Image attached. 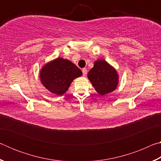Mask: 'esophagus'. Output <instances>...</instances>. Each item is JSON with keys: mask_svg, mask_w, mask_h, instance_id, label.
<instances>
[{"mask_svg": "<svg viewBox=\"0 0 161 161\" xmlns=\"http://www.w3.org/2000/svg\"><path fill=\"white\" fill-rule=\"evenodd\" d=\"M82 73H83L84 77H86V75L87 74V69H86V68H83V69H82Z\"/></svg>", "mask_w": 161, "mask_h": 161, "instance_id": "obj_1", "label": "esophagus"}]
</instances>
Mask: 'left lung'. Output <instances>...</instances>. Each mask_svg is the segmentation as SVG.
<instances>
[{"label":"left lung","instance_id":"8db88e82","mask_svg":"<svg viewBox=\"0 0 161 161\" xmlns=\"http://www.w3.org/2000/svg\"><path fill=\"white\" fill-rule=\"evenodd\" d=\"M95 90L105 95L115 90L119 84V75L116 69L104 59H98L87 75Z\"/></svg>","mask_w":161,"mask_h":161}]
</instances>
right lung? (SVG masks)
<instances>
[{
    "mask_svg": "<svg viewBox=\"0 0 161 161\" xmlns=\"http://www.w3.org/2000/svg\"><path fill=\"white\" fill-rule=\"evenodd\" d=\"M82 75L80 69L67 59L58 58L47 62L40 72V81L51 93L62 95L75 79Z\"/></svg>",
    "mask_w": 161,
    "mask_h": 161,
    "instance_id": "1",
    "label": "right lung"
}]
</instances>
